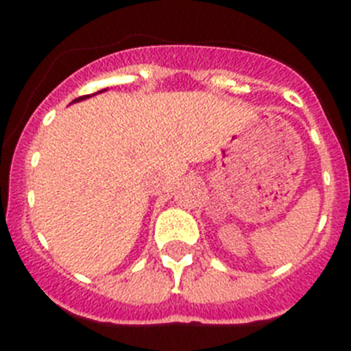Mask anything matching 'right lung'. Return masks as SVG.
I'll use <instances>...</instances> for the list:
<instances>
[{
  "mask_svg": "<svg viewBox=\"0 0 351 351\" xmlns=\"http://www.w3.org/2000/svg\"><path fill=\"white\" fill-rule=\"evenodd\" d=\"M89 95H86V96H80V98H77V100H73V101H80V100H84V98H88Z\"/></svg>",
  "mask_w": 351,
  "mask_h": 351,
  "instance_id": "obj_1",
  "label": "right lung"
}]
</instances>
